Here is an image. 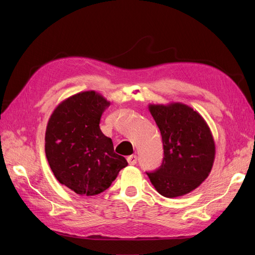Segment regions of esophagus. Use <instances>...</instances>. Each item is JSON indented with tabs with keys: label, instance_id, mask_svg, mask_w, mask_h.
Listing matches in <instances>:
<instances>
[{
	"label": "esophagus",
	"instance_id": "34e87169",
	"mask_svg": "<svg viewBox=\"0 0 255 255\" xmlns=\"http://www.w3.org/2000/svg\"><path fill=\"white\" fill-rule=\"evenodd\" d=\"M128 163L129 165H136L137 164V156L136 155H129L128 156Z\"/></svg>",
	"mask_w": 255,
	"mask_h": 255
}]
</instances>
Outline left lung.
<instances>
[{"label":"left lung","mask_w":255,"mask_h":255,"mask_svg":"<svg viewBox=\"0 0 255 255\" xmlns=\"http://www.w3.org/2000/svg\"><path fill=\"white\" fill-rule=\"evenodd\" d=\"M149 110L159 128L164 157L157 169L146 174L161 196L188 194L211 172L215 143L210 128L197 112L181 103L150 105Z\"/></svg>","instance_id":"8db88e82"}]
</instances>
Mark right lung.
<instances>
[{
	"label": "right lung",
	"instance_id": "1",
	"mask_svg": "<svg viewBox=\"0 0 255 255\" xmlns=\"http://www.w3.org/2000/svg\"><path fill=\"white\" fill-rule=\"evenodd\" d=\"M110 104L95 91L81 92L61 102L48 122L49 165L60 184L81 196L101 194L128 166L100 128L102 114Z\"/></svg>",
	"mask_w": 255,
	"mask_h": 255
}]
</instances>
